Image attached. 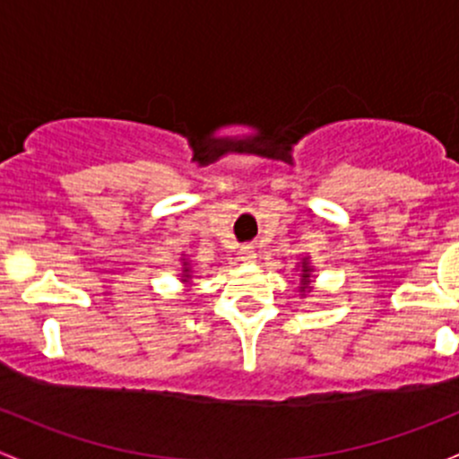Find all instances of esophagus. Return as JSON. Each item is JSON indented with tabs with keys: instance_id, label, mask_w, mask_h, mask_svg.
<instances>
[{
	"instance_id": "34e87169",
	"label": "esophagus",
	"mask_w": 459,
	"mask_h": 459,
	"mask_svg": "<svg viewBox=\"0 0 459 459\" xmlns=\"http://www.w3.org/2000/svg\"><path fill=\"white\" fill-rule=\"evenodd\" d=\"M238 258L243 263H254L256 261V249H254V245H243L238 252Z\"/></svg>"
}]
</instances>
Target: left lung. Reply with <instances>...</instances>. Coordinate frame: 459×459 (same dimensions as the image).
<instances>
[{
  "label": "left lung",
  "mask_w": 459,
  "mask_h": 459,
  "mask_svg": "<svg viewBox=\"0 0 459 459\" xmlns=\"http://www.w3.org/2000/svg\"><path fill=\"white\" fill-rule=\"evenodd\" d=\"M309 282H311V264L305 258L300 264V291L302 294H307V291H309Z\"/></svg>",
  "instance_id": "obj_1"
}]
</instances>
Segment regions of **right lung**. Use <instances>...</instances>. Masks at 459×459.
<instances>
[{"label":"right lung","instance_id":"add662e5","mask_svg":"<svg viewBox=\"0 0 459 459\" xmlns=\"http://www.w3.org/2000/svg\"><path fill=\"white\" fill-rule=\"evenodd\" d=\"M190 273H192V269H190V264H187V261L183 263V276H181V281L183 282H190Z\"/></svg>","mask_w":459,"mask_h":459}]
</instances>
